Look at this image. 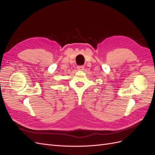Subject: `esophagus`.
Here are the masks:
<instances>
[{"label": "esophagus", "mask_w": 155, "mask_h": 155, "mask_svg": "<svg viewBox=\"0 0 155 155\" xmlns=\"http://www.w3.org/2000/svg\"><path fill=\"white\" fill-rule=\"evenodd\" d=\"M77 68L79 70H84V68H85V67H84L83 65H81V66H78Z\"/></svg>", "instance_id": "34e87169"}]
</instances>
